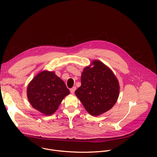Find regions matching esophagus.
<instances>
[{
  "label": "esophagus",
  "mask_w": 157,
  "mask_h": 157,
  "mask_svg": "<svg viewBox=\"0 0 157 157\" xmlns=\"http://www.w3.org/2000/svg\"><path fill=\"white\" fill-rule=\"evenodd\" d=\"M76 87H72V88L70 89V93H71V94H74V93H75V90H76Z\"/></svg>",
  "instance_id": "1"
}]
</instances>
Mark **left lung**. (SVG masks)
Here are the masks:
<instances>
[{"instance_id":"8db88e82","label":"left lung","mask_w":157,"mask_h":157,"mask_svg":"<svg viewBox=\"0 0 157 157\" xmlns=\"http://www.w3.org/2000/svg\"><path fill=\"white\" fill-rule=\"evenodd\" d=\"M94 66L86 67L81 75V86L75 94L91 115L98 116L110 109L119 94L117 79L102 62L94 60Z\"/></svg>"}]
</instances>
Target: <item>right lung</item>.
I'll use <instances>...</instances> for the list:
<instances>
[{"label":"right lung","instance_id":"add662e5","mask_svg":"<svg viewBox=\"0 0 157 157\" xmlns=\"http://www.w3.org/2000/svg\"><path fill=\"white\" fill-rule=\"evenodd\" d=\"M70 94L64 81L54 72L38 74L27 87L28 99L33 108L46 116L53 114L63 98Z\"/></svg>","mask_w":157,"mask_h":157}]
</instances>
